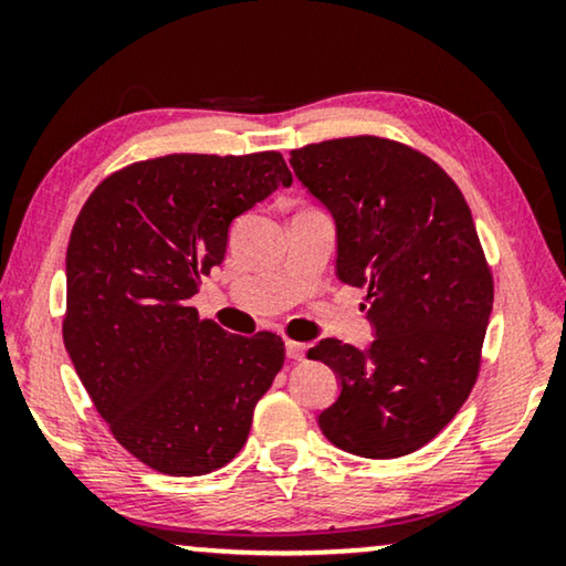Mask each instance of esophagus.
Instances as JSON below:
<instances>
[{"label": "esophagus", "instance_id": "1", "mask_svg": "<svg viewBox=\"0 0 566 566\" xmlns=\"http://www.w3.org/2000/svg\"><path fill=\"white\" fill-rule=\"evenodd\" d=\"M285 353L291 360H304L306 358V345L296 343V339H285Z\"/></svg>", "mask_w": 566, "mask_h": 566}]
</instances>
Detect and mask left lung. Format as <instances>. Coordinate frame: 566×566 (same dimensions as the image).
Returning <instances> with one entry per match:
<instances>
[{
    "mask_svg": "<svg viewBox=\"0 0 566 566\" xmlns=\"http://www.w3.org/2000/svg\"><path fill=\"white\" fill-rule=\"evenodd\" d=\"M337 223V277L366 289L368 350L327 337L306 353L339 376L324 438L363 459L430 443L474 389L494 283L467 198L412 146L347 136L291 151Z\"/></svg>",
    "mask_w": 566,
    "mask_h": 566,
    "instance_id": "8db88e82",
    "label": "left lung"
}]
</instances>
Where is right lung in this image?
Instances as JSON below:
<instances>
[{
  "instance_id": "right-lung-1",
  "label": "right lung",
  "mask_w": 566,
  "mask_h": 566,
  "mask_svg": "<svg viewBox=\"0 0 566 566\" xmlns=\"http://www.w3.org/2000/svg\"><path fill=\"white\" fill-rule=\"evenodd\" d=\"M291 182L281 151L167 154L105 177L76 216L66 353L115 440L154 471L227 467L283 368L281 337L229 335L190 298L223 262L231 221Z\"/></svg>"
}]
</instances>
